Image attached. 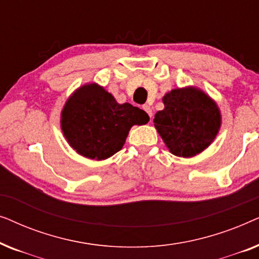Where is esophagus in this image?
Here are the masks:
<instances>
[{
	"mask_svg": "<svg viewBox=\"0 0 259 259\" xmlns=\"http://www.w3.org/2000/svg\"><path fill=\"white\" fill-rule=\"evenodd\" d=\"M143 109H144L145 112L147 113L150 118H152V108L150 107V106H148V105H144V106H143Z\"/></svg>",
	"mask_w": 259,
	"mask_h": 259,
	"instance_id": "34e87169",
	"label": "esophagus"
}]
</instances>
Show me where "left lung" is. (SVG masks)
<instances>
[{
    "label": "left lung",
    "instance_id": "left-lung-1",
    "mask_svg": "<svg viewBox=\"0 0 259 259\" xmlns=\"http://www.w3.org/2000/svg\"><path fill=\"white\" fill-rule=\"evenodd\" d=\"M165 108L154 115V127L172 154L191 158L210 146L221 128L218 106L196 87L176 88L162 98Z\"/></svg>",
    "mask_w": 259,
    "mask_h": 259
}]
</instances>
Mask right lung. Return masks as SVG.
Instances as JSON below:
<instances>
[{"mask_svg":"<svg viewBox=\"0 0 259 259\" xmlns=\"http://www.w3.org/2000/svg\"><path fill=\"white\" fill-rule=\"evenodd\" d=\"M150 116L131 104L120 105L97 83L76 90L61 112V130L70 147L83 157L105 160L121 150L131 127Z\"/></svg>","mask_w":259,"mask_h":259,"instance_id":"obj_1","label":"right lung"}]
</instances>
